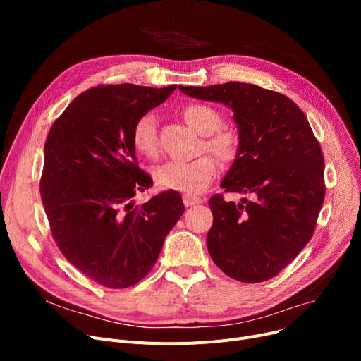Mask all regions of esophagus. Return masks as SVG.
Instances as JSON below:
<instances>
[{"label": "esophagus", "instance_id": "obj_1", "mask_svg": "<svg viewBox=\"0 0 361 361\" xmlns=\"http://www.w3.org/2000/svg\"><path fill=\"white\" fill-rule=\"evenodd\" d=\"M183 202L185 206H195V204H199L202 202V199L196 197V196H190V195H184Z\"/></svg>", "mask_w": 361, "mask_h": 361}]
</instances>
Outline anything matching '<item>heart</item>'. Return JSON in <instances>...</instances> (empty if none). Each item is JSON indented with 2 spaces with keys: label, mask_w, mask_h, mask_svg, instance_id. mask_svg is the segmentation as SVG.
Wrapping results in <instances>:
<instances>
[{
  "label": "heart",
  "mask_w": 361,
  "mask_h": 361,
  "mask_svg": "<svg viewBox=\"0 0 361 361\" xmlns=\"http://www.w3.org/2000/svg\"><path fill=\"white\" fill-rule=\"evenodd\" d=\"M183 118L203 136L200 152H211L222 164H231L240 154L241 139L238 131L222 126L221 114L206 104L193 102L183 108ZM131 143L139 154L155 158L159 152L158 124L152 112L140 116L131 128ZM216 173V162L211 155H202L188 162H166L155 169V180L159 187L187 195L202 192L212 181Z\"/></svg>",
  "instance_id": "b5f03b06"
}]
</instances>
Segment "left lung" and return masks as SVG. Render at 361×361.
<instances>
[{
    "instance_id": "1",
    "label": "left lung",
    "mask_w": 361,
    "mask_h": 361,
    "mask_svg": "<svg viewBox=\"0 0 361 361\" xmlns=\"http://www.w3.org/2000/svg\"><path fill=\"white\" fill-rule=\"evenodd\" d=\"M188 97L230 105L240 154L209 199L214 224L206 245L216 267L240 282L276 276L310 241L325 200L322 147L298 105L275 90L228 82L180 86Z\"/></svg>"
}]
</instances>
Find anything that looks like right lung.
<instances>
[{
	"label": "right lung",
	"instance_id": "add662e5",
	"mask_svg": "<svg viewBox=\"0 0 361 361\" xmlns=\"http://www.w3.org/2000/svg\"><path fill=\"white\" fill-rule=\"evenodd\" d=\"M176 87H90L48 133L41 199L52 238L73 267L106 288H128L142 281L184 212L174 190L142 206L133 203L137 192L152 185L136 159L133 124Z\"/></svg>",
	"mask_w": 361,
	"mask_h": 361
}]
</instances>
